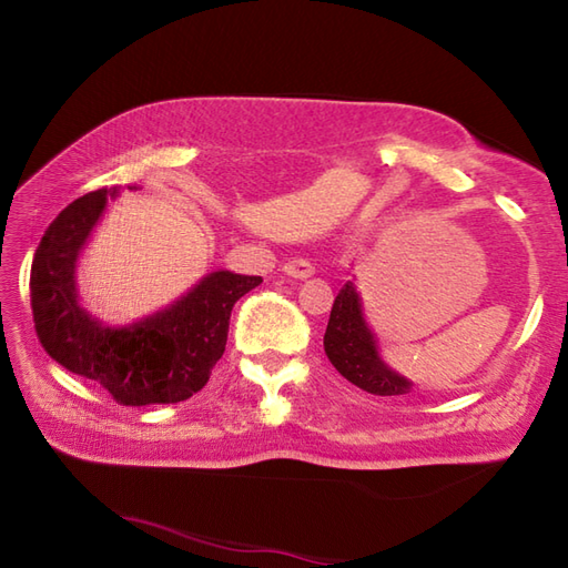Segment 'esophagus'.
I'll return each mask as SVG.
<instances>
[{"label":"esophagus","mask_w":568,"mask_h":568,"mask_svg":"<svg viewBox=\"0 0 568 568\" xmlns=\"http://www.w3.org/2000/svg\"><path fill=\"white\" fill-rule=\"evenodd\" d=\"M283 271L285 275L297 277V281H307V277L315 275V265H312L307 258H293L283 265Z\"/></svg>","instance_id":"esophagus-1"}]
</instances>
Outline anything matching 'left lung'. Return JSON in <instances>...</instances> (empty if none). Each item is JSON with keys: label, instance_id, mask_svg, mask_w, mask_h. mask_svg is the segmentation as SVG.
<instances>
[{"label": "left lung", "instance_id": "obj_1", "mask_svg": "<svg viewBox=\"0 0 568 568\" xmlns=\"http://www.w3.org/2000/svg\"><path fill=\"white\" fill-rule=\"evenodd\" d=\"M324 354L348 383L371 395L413 393V381L400 376L381 358L376 334L364 317V305L354 281H346L334 300L324 332Z\"/></svg>", "mask_w": 568, "mask_h": 568}]
</instances>
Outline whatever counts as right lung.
<instances>
[{"label": "right lung", "instance_id": "add662e5", "mask_svg": "<svg viewBox=\"0 0 568 568\" xmlns=\"http://www.w3.org/2000/svg\"><path fill=\"white\" fill-rule=\"evenodd\" d=\"M134 190V187H129ZM116 187L70 202L45 229L31 263V307L45 354L100 383L119 405H168L204 388L222 358L229 317L261 275L212 271L175 303L122 327L80 303L78 261Z\"/></svg>", "mask_w": 568, "mask_h": 568}]
</instances>
